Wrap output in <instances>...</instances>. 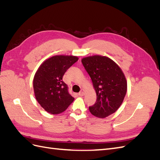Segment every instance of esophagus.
<instances>
[{
    "label": "esophagus",
    "mask_w": 160,
    "mask_h": 160,
    "mask_svg": "<svg viewBox=\"0 0 160 160\" xmlns=\"http://www.w3.org/2000/svg\"><path fill=\"white\" fill-rule=\"evenodd\" d=\"M85 95V91L83 89H81V91L79 93V95L83 96Z\"/></svg>",
    "instance_id": "34e87169"
}]
</instances>
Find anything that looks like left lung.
I'll list each match as a JSON object with an SVG mask.
<instances>
[{
    "label": "left lung",
    "instance_id": "left-lung-1",
    "mask_svg": "<svg viewBox=\"0 0 160 160\" xmlns=\"http://www.w3.org/2000/svg\"><path fill=\"white\" fill-rule=\"evenodd\" d=\"M81 62L97 95L95 103L89 108L91 113L99 118L113 114L123 103L127 92V81L122 70L105 56L87 57Z\"/></svg>",
    "mask_w": 160,
    "mask_h": 160
}]
</instances>
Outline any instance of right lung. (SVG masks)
I'll return each instance as SVG.
<instances>
[{"instance_id":"right-lung-1","label":"right lung","mask_w":160,"mask_h":160,"mask_svg":"<svg viewBox=\"0 0 160 160\" xmlns=\"http://www.w3.org/2000/svg\"><path fill=\"white\" fill-rule=\"evenodd\" d=\"M78 59L76 56L55 55L38 67L33 79L34 93L38 103L48 113L63 112L74 101L62 77Z\"/></svg>"}]
</instances>
